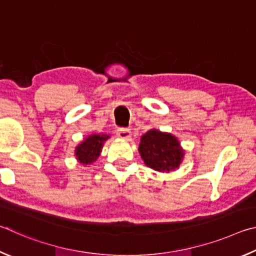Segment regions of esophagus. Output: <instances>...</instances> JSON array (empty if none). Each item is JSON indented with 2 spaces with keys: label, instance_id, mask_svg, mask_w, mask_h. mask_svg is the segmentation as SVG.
Instances as JSON below:
<instances>
[{
  "label": "esophagus",
  "instance_id": "1",
  "mask_svg": "<svg viewBox=\"0 0 256 256\" xmlns=\"http://www.w3.org/2000/svg\"><path fill=\"white\" fill-rule=\"evenodd\" d=\"M116 136H118L120 140H129L132 136V132L128 130V129H124V128H119L118 130H116Z\"/></svg>",
  "mask_w": 256,
  "mask_h": 256
}]
</instances>
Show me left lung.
Instances as JSON below:
<instances>
[{
  "label": "left lung",
  "mask_w": 256,
  "mask_h": 256,
  "mask_svg": "<svg viewBox=\"0 0 256 256\" xmlns=\"http://www.w3.org/2000/svg\"><path fill=\"white\" fill-rule=\"evenodd\" d=\"M138 150L147 166L158 172H171L178 168L184 158V150L178 138L156 129H150L142 136Z\"/></svg>",
  "instance_id": "left-lung-1"
}]
</instances>
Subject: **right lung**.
Here are the masks:
<instances>
[{
	"mask_svg": "<svg viewBox=\"0 0 256 256\" xmlns=\"http://www.w3.org/2000/svg\"><path fill=\"white\" fill-rule=\"evenodd\" d=\"M110 138L109 135H98V134H93L76 146L75 148V156L76 160H78L80 164L88 165L96 162V158L100 156L102 150L103 144Z\"/></svg>",
	"mask_w": 256,
	"mask_h": 256,
	"instance_id": "right-lung-1",
	"label": "right lung"
}]
</instances>
